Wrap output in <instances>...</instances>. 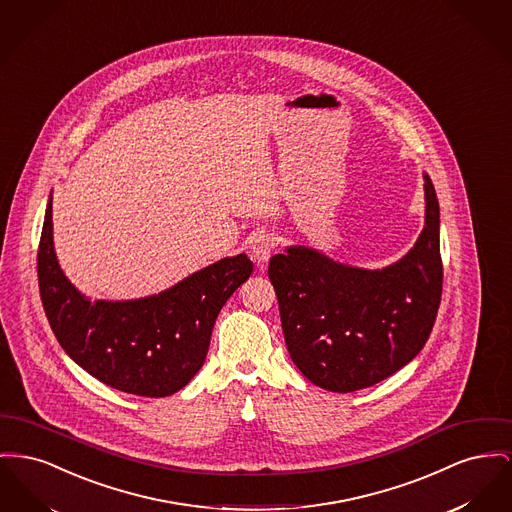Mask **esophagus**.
<instances>
[{
  "label": "esophagus",
  "mask_w": 512,
  "mask_h": 512,
  "mask_svg": "<svg viewBox=\"0 0 512 512\" xmlns=\"http://www.w3.org/2000/svg\"><path fill=\"white\" fill-rule=\"evenodd\" d=\"M274 238L271 234H257L253 241H251V253H253V259L263 265L271 259L272 251H274Z\"/></svg>",
  "instance_id": "esophagus-1"
}]
</instances>
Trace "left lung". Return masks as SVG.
Wrapping results in <instances>:
<instances>
[{"mask_svg": "<svg viewBox=\"0 0 512 512\" xmlns=\"http://www.w3.org/2000/svg\"><path fill=\"white\" fill-rule=\"evenodd\" d=\"M425 222L414 247L383 269L340 263L288 245L269 263L286 348L313 385L354 392L381 383L420 354L433 329L443 265L441 212L423 172Z\"/></svg>", "mask_w": 512, "mask_h": 512, "instance_id": "left-lung-1", "label": "left lung"}]
</instances>
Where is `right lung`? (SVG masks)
<instances>
[{
    "mask_svg": "<svg viewBox=\"0 0 512 512\" xmlns=\"http://www.w3.org/2000/svg\"><path fill=\"white\" fill-rule=\"evenodd\" d=\"M253 272L245 253L224 257L145 298L92 300L60 267L52 193L38 247L40 298L65 354L116 391L162 398L203 367L226 300Z\"/></svg>",
    "mask_w": 512,
    "mask_h": 512,
    "instance_id": "add662e5",
    "label": "right lung"
}]
</instances>
